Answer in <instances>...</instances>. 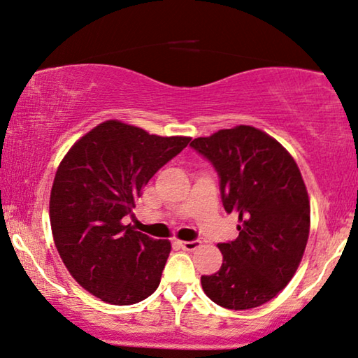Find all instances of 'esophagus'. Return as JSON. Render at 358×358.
Returning <instances> with one entry per match:
<instances>
[{"mask_svg": "<svg viewBox=\"0 0 358 358\" xmlns=\"http://www.w3.org/2000/svg\"><path fill=\"white\" fill-rule=\"evenodd\" d=\"M178 244L184 250H196V249H200V245H201V243L196 241V239H195V241H179Z\"/></svg>", "mask_w": 358, "mask_h": 358, "instance_id": "34e87169", "label": "esophagus"}]
</instances>
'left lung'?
I'll use <instances>...</instances> for the list:
<instances>
[{"instance_id":"1","label":"left lung","mask_w":358,"mask_h":358,"mask_svg":"<svg viewBox=\"0 0 358 358\" xmlns=\"http://www.w3.org/2000/svg\"><path fill=\"white\" fill-rule=\"evenodd\" d=\"M190 148L217 171L224 208L241 222L238 238L219 244V271L201 276L204 294L234 311L262 306L290 282L306 249L311 206L300 169L276 139L249 125Z\"/></svg>"}]
</instances>
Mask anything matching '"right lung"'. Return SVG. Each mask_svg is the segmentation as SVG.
<instances>
[{"instance_id":"right-lung-1","label":"right lung","mask_w":358,"mask_h":358,"mask_svg":"<svg viewBox=\"0 0 358 358\" xmlns=\"http://www.w3.org/2000/svg\"><path fill=\"white\" fill-rule=\"evenodd\" d=\"M190 138H163L106 120L76 143L50 192L55 248L71 276L103 301L125 306L157 290L171 243L124 225L158 169Z\"/></svg>"}]
</instances>
